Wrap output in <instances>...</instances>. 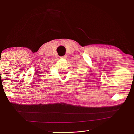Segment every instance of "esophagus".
Returning <instances> with one entry per match:
<instances>
[{"mask_svg":"<svg viewBox=\"0 0 134 134\" xmlns=\"http://www.w3.org/2000/svg\"><path fill=\"white\" fill-rule=\"evenodd\" d=\"M66 57H67L66 55H64V56H61L60 58H62V59H66Z\"/></svg>","mask_w":134,"mask_h":134,"instance_id":"esophagus-1","label":"esophagus"}]
</instances>
